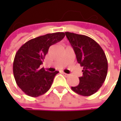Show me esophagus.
<instances>
[{"instance_id":"obj_1","label":"esophagus","mask_w":121,"mask_h":121,"mask_svg":"<svg viewBox=\"0 0 121 121\" xmlns=\"http://www.w3.org/2000/svg\"><path fill=\"white\" fill-rule=\"evenodd\" d=\"M62 74H63L64 76H66V77H68V76H69V74H67V73H64V72H62Z\"/></svg>"}]
</instances>
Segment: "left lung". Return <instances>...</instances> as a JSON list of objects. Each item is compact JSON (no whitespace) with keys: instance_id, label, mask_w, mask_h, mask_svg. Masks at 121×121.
<instances>
[{"instance_id":"1","label":"left lung","mask_w":121,"mask_h":121,"mask_svg":"<svg viewBox=\"0 0 121 121\" xmlns=\"http://www.w3.org/2000/svg\"><path fill=\"white\" fill-rule=\"evenodd\" d=\"M75 52L78 63L83 67L79 84L71 89L82 96L95 94L103 85L108 71L106 55L101 46L90 37L65 32Z\"/></svg>"}]
</instances>
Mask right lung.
Listing matches in <instances>:
<instances>
[{
	"instance_id": "obj_1",
	"label": "right lung",
	"mask_w": 121,
	"mask_h": 121,
	"mask_svg": "<svg viewBox=\"0 0 121 121\" xmlns=\"http://www.w3.org/2000/svg\"><path fill=\"white\" fill-rule=\"evenodd\" d=\"M65 36L64 32L48 34L33 38L16 52L13 62V74L20 89L27 95L36 97L49 90L59 71L48 72L40 68L49 48Z\"/></svg>"
}]
</instances>
